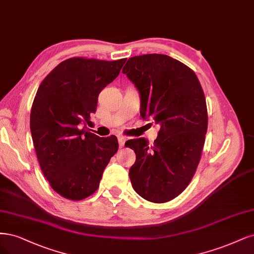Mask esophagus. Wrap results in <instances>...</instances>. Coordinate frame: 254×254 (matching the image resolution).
Instances as JSON below:
<instances>
[{"label":"esophagus","mask_w":254,"mask_h":254,"mask_svg":"<svg viewBox=\"0 0 254 254\" xmlns=\"http://www.w3.org/2000/svg\"><path fill=\"white\" fill-rule=\"evenodd\" d=\"M118 139H119V146H120V148H123L124 145H125V142L127 141V137L123 136V135H119Z\"/></svg>","instance_id":"34e87169"}]
</instances>
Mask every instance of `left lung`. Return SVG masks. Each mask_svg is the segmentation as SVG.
<instances>
[{
  "instance_id": "1",
  "label": "left lung",
  "mask_w": 254,
  "mask_h": 254,
  "mask_svg": "<svg viewBox=\"0 0 254 254\" xmlns=\"http://www.w3.org/2000/svg\"><path fill=\"white\" fill-rule=\"evenodd\" d=\"M123 73L138 90L142 118L160 125L153 146L144 137L127 141L136 156L131 185L149 202H168L186 189L200 160L208 126L202 86L189 67L165 55L130 58Z\"/></svg>"
}]
</instances>
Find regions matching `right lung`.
<instances>
[{"mask_svg":"<svg viewBox=\"0 0 254 254\" xmlns=\"http://www.w3.org/2000/svg\"><path fill=\"white\" fill-rule=\"evenodd\" d=\"M126 59L71 58L60 63L33 100L30 131L44 177L60 195L80 200L94 193L119 149L115 135L89 132L100 92L119 75Z\"/></svg>","mask_w":254,"mask_h":254,"instance_id":"add662e5","label":"right lung"}]
</instances>
